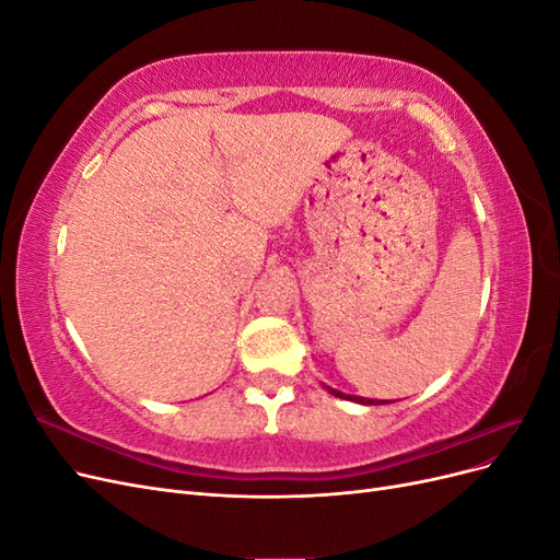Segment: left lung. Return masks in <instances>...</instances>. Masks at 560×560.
I'll return each mask as SVG.
<instances>
[{
	"instance_id": "8db88e82",
	"label": "left lung",
	"mask_w": 560,
	"mask_h": 560,
	"mask_svg": "<svg viewBox=\"0 0 560 560\" xmlns=\"http://www.w3.org/2000/svg\"><path fill=\"white\" fill-rule=\"evenodd\" d=\"M329 393L334 395V397H341V399H350V401H358V404H364V406H378V404H387V401H383V399H366V397H358V395H343L341 389H334V387H329V385H325Z\"/></svg>"
}]
</instances>
